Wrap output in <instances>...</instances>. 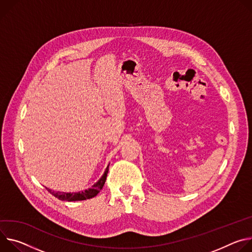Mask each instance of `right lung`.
<instances>
[{
    "instance_id": "1",
    "label": "right lung",
    "mask_w": 252,
    "mask_h": 252,
    "mask_svg": "<svg viewBox=\"0 0 252 252\" xmlns=\"http://www.w3.org/2000/svg\"><path fill=\"white\" fill-rule=\"evenodd\" d=\"M108 169L109 166L106 168L105 173L103 174V176L101 177V179L95 183L91 188L85 190V191H81V192H76V193H67V192H59V191H54L51 190L49 188H47V190L54 195L56 198H58L59 200H63V201H80V200H86V199H90L95 197L96 195L101 191V189L103 188L106 178H107V173H108Z\"/></svg>"
}]
</instances>
